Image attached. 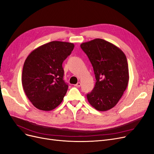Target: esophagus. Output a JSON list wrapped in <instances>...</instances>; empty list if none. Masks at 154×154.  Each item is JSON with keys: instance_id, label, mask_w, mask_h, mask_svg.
I'll use <instances>...</instances> for the list:
<instances>
[{"instance_id": "obj_1", "label": "esophagus", "mask_w": 154, "mask_h": 154, "mask_svg": "<svg viewBox=\"0 0 154 154\" xmlns=\"http://www.w3.org/2000/svg\"><path fill=\"white\" fill-rule=\"evenodd\" d=\"M74 86H76L77 87H80L81 86V83L80 82H78L76 85H74Z\"/></svg>"}]
</instances>
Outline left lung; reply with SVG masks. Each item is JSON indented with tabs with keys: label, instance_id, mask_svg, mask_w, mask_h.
<instances>
[{
	"label": "left lung",
	"instance_id": "8db88e82",
	"mask_svg": "<svg viewBox=\"0 0 154 154\" xmlns=\"http://www.w3.org/2000/svg\"><path fill=\"white\" fill-rule=\"evenodd\" d=\"M89 59L96 78L88 101L99 111L111 109L118 103L129 80L127 57L117 46L101 38L80 45Z\"/></svg>",
	"mask_w": 154,
	"mask_h": 154
}]
</instances>
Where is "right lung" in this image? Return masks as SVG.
Here are the masks:
<instances>
[{"label":"right lung","mask_w":154,"mask_h":154,"mask_svg":"<svg viewBox=\"0 0 154 154\" xmlns=\"http://www.w3.org/2000/svg\"><path fill=\"white\" fill-rule=\"evenodd\" d=\"M72 43L53 41L28 55L23 67L22 83L27 98L36 109L50 111L63 101L68 89L62 63L71 54Z\"/></svg>","instance_id":"right-lung-1"}]
</instances>
